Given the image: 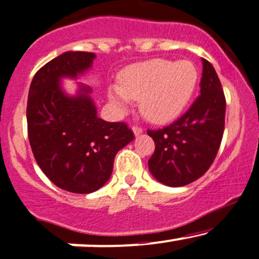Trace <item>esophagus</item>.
<instances>
[{
    "label": "esophagus",
    "mask_w": 259,
    "mask_h": 259,
    "mask_svg": "<svg viewBox=\"0 0 259 259\" xmlns=\"http://www.w3.org/2000/svg\"><path fill=\"white\" fill-rule=\"evenodd\" d=\"M133 133H134L135 136H139V135L143 134V129H141V127H139V126H134V127H133Z\"/></svg>",
    "instance_id": "obj_1"
}]
</instances>
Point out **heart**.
Wrapping results in <instances>:
<instances>
[{
  "label": "heart",
  "instance_id": "b5f03b06",
  "mask_svg": "<svg viewBox=\"0 0 259 259\" xmlns=\"http://www.w3.org/2000/svg\"><path fill=\"white\" fill-rule=\"evenodd\" d=\"M197 66L189 60L166 59L136 62L119 72V84H110L107 96L115 112L125 113L132 101H140L147 120L166 124L178 118L195 92Z\"/></svg>",
  "mask_w": 259,
  "mask_h": 259
}]
</instances>
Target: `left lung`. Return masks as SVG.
Returning a JSON list of instances; mask_svg holds the SVG:
<instances>
[{"label":"left lung","mask_w":259,"mask_h":259,"mask_svg":"<svg viewBox=\"0 0 259 259\" xmlns=\"http://www.w3.org/2000/svg\"><path fill=\"white\" fill-rule=\"evenodd\" d=\"M200 96L177 121L149 130L156 149L149 169L160 183L183 187L209 169L220 147L225 126L226 102L214 66L201 59Z\"/></svg>","instance_id":"obj_1"}]
</instances>
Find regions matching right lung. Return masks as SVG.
<instances>
[{
    "instance_id": "obj_1",
    "label": "right lung",
    "mask_w": 259,
    "mask_h": 259,
    "mask_svg": "<svg viewBox=\"0 0 259 259\" xmlns=\"http://www.w3.org/2000/svg\"><path fill=\"white\" fill-rule=\"evenodd\" d=\"M95 53L66 51L34 75L28 93V138L36 163L59 188L88 194L110 178L115 155L134 140L124 123L98 116L92 88L77 82L69 95L62 79L92 69Z\"/></svg>"
}]
</instances>
